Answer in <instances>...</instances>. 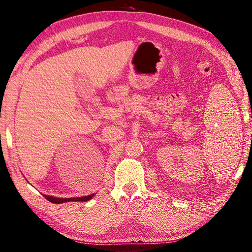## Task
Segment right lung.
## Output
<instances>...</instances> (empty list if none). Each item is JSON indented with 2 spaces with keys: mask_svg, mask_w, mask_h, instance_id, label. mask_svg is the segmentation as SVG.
Here are the masks:
<instances>
[{
  "mask_svg": "<svg viewBox=\"0 0 252 252\" xmlns=\"http://www.w3.org/2000/svg\"><path fill=\"white\" fill-rule=\"evenodd\" d=\"M95 194H91L89 196H83V197H76V198H56V197H53V196H47V195H44V197L46 198V199L52 203H56V204H59V203H63V202H68V201H88L90 200L91 198L94 197Z\"/></svg>",
  "mask_w": 252,
  "mask_h": 252,
  "instance_id": "obj_1",
  "label": "right lung"
}]
</instances>
